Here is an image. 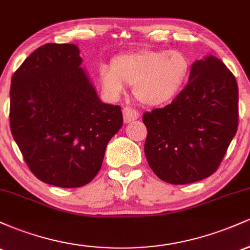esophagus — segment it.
Listing matches in <instances>:
<instances>
[{"instance_id": "esophagus-1", "label": "esophagus", "mask_w": 250, "mask_h": 250, "mask_svg": "<svg viewBox=\"0 0 250 250\" xmlns=\"http://www.w3.org/2000/svg\"><path fill=\"white\" fill-rule=\"evenodd\" d=\"M122 113H123V120H125V123L134 121V120H136L137 117L140 116L139 111L135 110V109L131 107H125L123 108Z\"/></svg>"}]
</instances>
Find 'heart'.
Returning <instances> with one entry per match:
<instances>
[{"instance_id":"b5f03b06","label":"heart","mask_w":250,"mask_h":250,"mask_svg":"<svg viewBox=\"0 0 250 250\" xmlns=\"http://www.w3.org/2000/svg\"><path fill=\"white\" fill-rule=\"evenodd\" d=\"M190 73V61L179 50L143 49L114 57L110 68L101 67L99 79L113 99L134 85L137 101L149 107L165 104L182 90Z\"/></svg>"}]
</instances>
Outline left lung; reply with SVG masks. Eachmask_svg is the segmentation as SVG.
Masks as SVG:
<instances>
[{
	"instance_id": "left-lung-1",
	"label": "left lung",
	"mask_w": 250,
	"mask_h": 250,
	"mask_svg": "<svg viewBox=\"0 0 250 250\" xmlns=\"http://www.w3.org/2000/svg\"><path fill=\"white\" fill-rule=\"evenodd\" d=\"M145 154L162 181L187 185L219 168L239 125L235 76L213 55L195 61L188 84L163 108L143 115Z\"/></svg>"
}]
</instances>
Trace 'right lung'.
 Listing matches in <instances>:
<instances>
[{"label":"right lung","instance_id":"right-lung-1","mask_svg":"<svg viewBox=\"0 0 250 250\" xmlns=\"http://www.w3.org/2000/svg\"><path fill=\"white\" fill-rule=\"evenodd\" d=\"M76 44L47 43L14 73L10 130L39 180L61 188L90 182L123 125L120 105L103 103L81 67Z\"/></svg>","mask_w":250,"mask_h":250}]
</instances>
